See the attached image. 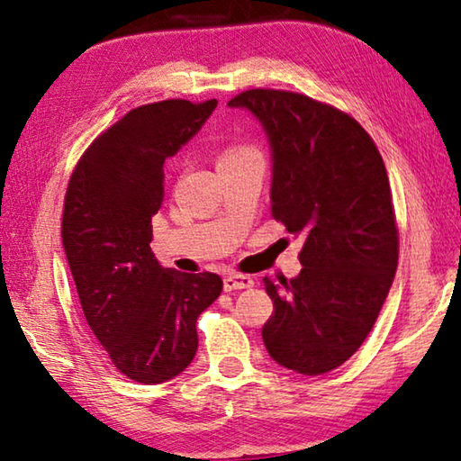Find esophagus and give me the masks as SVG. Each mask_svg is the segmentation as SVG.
Instances as JSON below:
<instances>
[{"mask_svg": "<svg viewBox=\"0 0 461 461\" xmlns=\"http://www.w3.org/2000/svg\"><path fill=\"white\" fill-rule=\"evenodd\" d=\"M252 285H254V280H252V276H248V275H228L223 278L225 293L241 291V288H249Z\"/></svg>", "mask_w": 461, "mask_h": 461, "instance_id": "obj_1", "label": "esophagus"}]
</instances>
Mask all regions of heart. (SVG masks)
Returning <instances> with one entry per match:
<instances>
[{"mask_svg": "<svg viewBox=\"0 0 461 461\" xmlns=\"http://www.w3.org/2000/svg\"><path fill=\"white\" fill-rule=\"evenodd\" d=\"M248 156H260V154L256 152L252 146H246V144H231V146H228V148H223V152L220 154V160H217V167L223 165V162H233V160L248 158Z\"/></svg>", "mask_w": 461, "mask_h": 461, "instance_id": "heart-1", "label": "heart"}]
</instances>
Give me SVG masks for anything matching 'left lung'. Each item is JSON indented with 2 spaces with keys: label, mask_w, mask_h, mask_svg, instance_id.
I'll return each instance as SVG.
<instances>
[{
  "label": "left lung",
  "mask_w": 461,
  "mask_h": 461,
  "mask_svg": "<svg viewBox=\"0 0 461 461\" xmlns=\"http://www.w3.org/2000/svg\"><path fill=\"white\" fill-rule=\"evenodd\" d=\"M246 107L272 148L270 213L305 240L299 276L264 278L275 311L262 327L272 360L319 376L368 338L399 264V228L384 160L352 115L280 89H248Z\"/></svg>",
  "instance_id": "left-lung-1"
}]
</instances>
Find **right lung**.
<instances>
[{
  "label": "right lung",
  "instance_id": "1",
  "mask_svg": "<svg viewBox=\"0 0 461 461\" xmlns=\"http://www.w3.org/2000/svg\"><path fill=\"white\" fill-rule=\"evenodd\" d=\"M215 107L217 99H167L131 109L93 140L67 186L62 246L85 319L115 368L142 384L191 364L197 317L223 288L213 272L162 268L150 249L165 160Z\"/></svg>",
  "mask_w": 461,
  "mask_h": 461
}]
</instances>
